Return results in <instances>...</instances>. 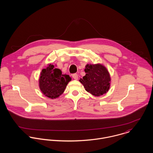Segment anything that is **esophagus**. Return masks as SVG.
Returning <instances> with one entry per match:
<instances>
[{"instance_id": "esophagus-1", "label": "esophagus", "mask_w": 153, "mask_h": 153, "mask_svg": "<svg viewBox=\"0 0 153 153\" xmlns=\"http://www.w3.org/2000/svg\"><path fill=\"white\" fill-rule=\"evenodd\" d=\"M72 76V78H73L74 79H75V80H77V79H78V74H74Z\"/></svg>"}]
</instances>
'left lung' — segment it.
<instances>
[{
	"instance_id": "obj_1",
	"label": "left lung",
	"mask_w": 153,
	"mask_h": 153,
	"mask_svg": "<svg viewBox=\"0 0 153 153\" xmlns=\"http://www.w3.org/2000/svg\"><path fill=\"white\" fill-rule=\"evenodd\" d=\"M84 71L86 74L79 81L87 92L96 97L102 95L108 92L111 78L104 66L100 64H87Z\"/></svg>"
}]
</instances>
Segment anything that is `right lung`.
Returning a JSON list of instances; mask_svg holds the SVG:
<instances>
[{
  "label": "right lung",
  "mask_w": 153,
  "mask_h": 153,
  "mask_svg": "<svg viewBox=\"0 0 153 153\" xmlns=\"http://www.w3.org/2000/svg\"><path fill=\"white\" fill-rule=\"evenodd\" d=\"M54 65L49 64L41 72L39 85L41 92L46 97L51 99L58 98L65 91L71 78L66 74H62V71Z\"/></svg>",
  "instance_id": "add662e5"
}]
</instances>
